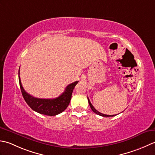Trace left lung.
Returning <instances> with one entry per match:
<instances>
[{
  "instance_id": "left-lung-1",
  "label": "left lung",
  "mask_w": 155,
  "mask_h": 155,
  "mask_svg": "<svg viewBox=\"0 0 155 155\" xmlns=\"http://www.w3.org/2000/svg\"><path fill=\"white\" fill-rule=\"evenodd\" d=\"M87 100H88V102H89V104H90V106L91 109L92 110V111H93L94 113H96V114L100 115V116H103V117H112V116H116V115H106V114H102V113H100V112L97 111V110H96L95 109V108H94V107L93 106L92 104H91L89 98H88V97H87Z\"/></svg>"
}]
</instances>
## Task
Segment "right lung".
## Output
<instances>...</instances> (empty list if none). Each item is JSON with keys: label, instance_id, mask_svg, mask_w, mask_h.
Listing matches in <instances>:
<instances>
[{"label": "right lung", "instance_id": "obj_1", "mask_svg": "<svg viewBox=\"0 0 155 155\" xmlns=\"http://www.w3.org/2000/svg\"><path fill=\"white\" fill-rule=\"evenodd\" d=\"M18 80H19L22 95L30 108L38 113L50 116L58 115L67 108L70 102L73 90L78 83V81H77L68 85L66 87L64 92L56 98L43 99L35 97L25 91L21 84L19 70H18Z\"/></svg>", "mask_w": 155, "mask_h": 155}]
</instances>
